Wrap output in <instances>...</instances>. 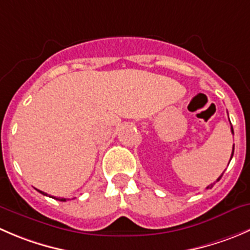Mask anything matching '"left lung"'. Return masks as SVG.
Listing matches in <instances>:
<instances>
[{
  "mask_svg": "<svg viewBox=\"0 0 250 250\" xmlns=\"http://www.w3.org/2000/svg\"><path fill=\"white\" fill-rule=\"evenodd\" d=\"M231 130H232V133H233V128H232V127H231ZM233 152H234V145H233V149H232V155H231V159H232V156H233ZM229 161H231V160H229ZM222 174H224V173H222ZM222 174H221V176L219 177V178H217V181H220V179H221ZM217 181H216V182H217ZM211 187H212V184H211V186H209V187H208V189H209V188H211Z\"/></svg>",
  "mask_w": 250,
  "mask_h": 250,
  "instance_id": "1",
  "label": "left lung"
}]
</instances>
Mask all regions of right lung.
Returning <instances> with one entry per match:
<instances>
[{"label":"right lung","mask_w":250,"mask_h":250,"mask_svg":"<svg viewBox=\"0 0 250 250\" xmlns=\"http://www.w3.org/2000/svg\"><path fill=\"white\" fill-rule=\"evenodd\" d=\"M38 190L39 193H41V194H43V195H47L46 194V193H43V192H41V190H39V189H36ZM48 197H50V195H48ZM51 198H55V197H51ZM56 200H60V202H66V200H68V199H66V198H55Z\"/></svg>","instance_id":"add662e5"}]
</instances>
